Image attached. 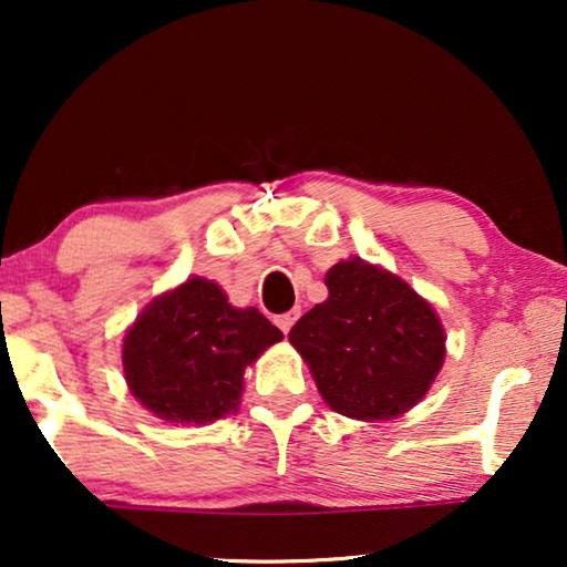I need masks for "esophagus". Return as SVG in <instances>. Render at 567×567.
I'll use <instances>...</instances> for the list:
<instances>
[{
    "mask_svg": "<svg viewBox=\"0 0 567 567\" xmlns=\"http://www.w3.org/2000/svg\"><path fill=\"white\" fill-rule=\"evenodd\" d=\"M297 317H299V309H291V312H286V315H278V317H276V324H278V328L284 330V336H286V332L291 330V324L297 322Z\"/></svg>",
    "mask_w": 567,
    "mask_h": 567,
    "instance_id": "obj_1",
    "label": "esophagus"
}]
</instances>
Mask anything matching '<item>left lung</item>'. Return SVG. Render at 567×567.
<instances>
[{
  "mask_svg": "<svg viewBox=\"0 0 567 567\" xmlns=\"http://www.w3.org/2000/svg\"><path fill=\"white\" fill-rule=\"evenodd\" d=\"M330 297L289 332L322 400L340 415L390 421L429 392L444 363V328L402 278L359 258L324 276Z\"/></svg>",
  "mask_w": 567,
  "mask_h": 567,
  "instance_id": "8db88e82",
  "label": "left lung"
}]
</instances>
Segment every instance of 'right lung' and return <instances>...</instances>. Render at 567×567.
Listing matches in <instances>:
<instances>
[{
	"instance_id": "1",
	"label": "right lung",
	"mask_w": 567,
	"mask_h": 567,
	"mask_svg": "<svg viewBox=\"0 0 567 567\" xmlns=\"http://www.w3.org/2000/svg\"><path fill=\"white\" fill-rule=\"evenodd\" d=\"M284 332L255 307L235 309L219 286L190 278L154 299L123 340L136 400L167 423H212L239 405L245 367Z\"/></svg>"
}]
</instances>
